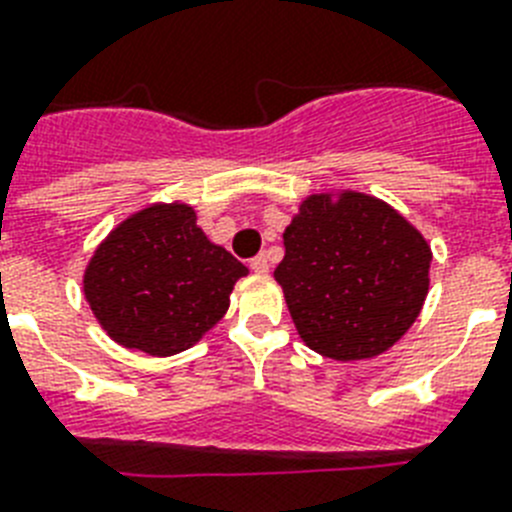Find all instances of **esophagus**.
Returning a JSON list of instances; mask_svg holds the SVG:
<instances>
[{
    "label": "esophagus",
    "mask_w": 512,
    "mask_h": 512,
    "mask_svg": "<svg viewBox=\"0 0 512 512\" xmlns=\"http://www.w3.org/2000/svg\"><path fill=\"white\" fill-rule=\"evenodd\" d=\"M249 268L255 270L257 276H268V270H270V263H268V257L265 255H257L249 260Z\"/></svg>",
    "instance_id": "esophagus-1"
}]
</instances>
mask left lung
<instances>
[{
    "label": "left lung",
    "mask_w": 512,
    "mask_h": 512,
    "mask_svg": "<svg viewBox=\"0 0 512 512\" xmlns=\"http://www.w3.org/2000/svg\"><path fill=\"white\" fill-rule=\"evenodd\" d=\"M273 278L296 333L336 362L375 359L414 325L429 294L432 247L380 197L307 195L283 231Z\"/></svg>",
    "instance_id": "1"
}]
</instances>
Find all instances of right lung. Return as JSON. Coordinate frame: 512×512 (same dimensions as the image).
<instances>
[{"instance_id": "1", "label": "right lung", "mask_w": 512, "mask_h": 512, "mask_svg": "<svg viewBox=\"0 0 512 512\" xmlns=\"http://www.w3.org/2000/svg\"><path fill=\"white\" fill-rule=\"evenodd\" d=\"M249 270L197 226L192 205L135 210L90 255L83 294L111 341L150 356L192 349Z\"/></svg>"}]
</instances>
